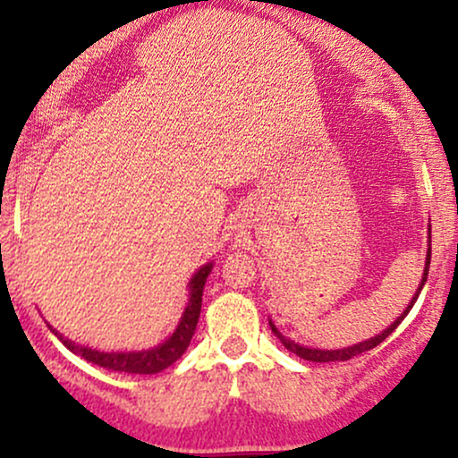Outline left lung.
Returning <instances> with one entry per match:
<instances>
[{
	"label": "left lung",
	"instance_id": "1",
	"mask_svg": "<svg viewBox=\"0 0 458 458\" xmlns=\"http://www.w3.org/2000/svg\"><path fill=\"white\" fill-rule=\"evenodd\" d=\"M428 233H430V228H428ZM428 239H430V234H428ZM428 267H430V245H428V251H427V267H424L422 282H420V286H418V291H415V295H413V299H411V303H409L407 310H404V312L401 314V317H398L396 320H394V323L390 325V327L383 329L381 334H377V335H375V338L364 340V343L353 344V346H344V349H334V351H325V349H310V346H301V344H297L295 340H291V338H286V335H282L280 331H277L276 325H273L271 320H269L271 331H273V334L277 335V338H280V343H282L284 346H286L288 351H293V353L301 357V360H308V361H318V364H325V361H346V360H351V357H355V355H360V353H366V351L375 349L377 344H381L383 340H386L387 335H390L392 331L396 329L398 325H401V320H403L404 317H407L409 310L413 308L415 299L420 297V291H422L424 282H427V277H428Z\"/></svg>",
	"mask_w": 458,
	"mask_h": 458
}]
</instances>
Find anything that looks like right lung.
Masks as SVG:
<instances>
[{
  "label": "right lung",
  "mask_w": 458,
  "mask_h": 458,
  "mask_svg": "<svg viewBox=\"0 0 458 458\" xmlns=\"http://www.w3.org/2000/svg\"><path fill=\"white\" fill-rule=\"evenodd\" d=\"M211 269H213V262H208V265L199 267L196 276L191 277V282H189V303L185 312H182L181 323H178L174 334H172L165 343L155 346V349L131 351V353H103V351L90 349V346L75 344L72 340H68L62 334H57L51 325L49 329L62 340V344H64L68 351H72L75 355L83 357V360L92 361V364L107 368V370H115V372H129V375H155V372H161L163 368L174 364L178 357L185 353L189 343H191L193 334H196V327H198L199 310H202L204 282H207Z\"/></svg>",
  "instance_id": "right-lung-1"
}]
</instances>
